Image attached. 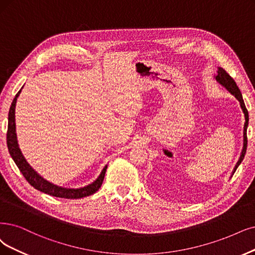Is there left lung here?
Returning a JSON list of instances; mask_svg holds the SVG:
<instances>
[{"label": "left lung", "instance_id": "obj_1", "mask_svg": "<svg viewBox=\"0 0 255 255\" xmlns=\"http://www.w3.org/2000/svg\"><path fill=\"white\" fill-rule=\"evenodd\" d=\"M215 80L218 81L222 85V86H224L226 89H227L231 94H233L235 98H237V100L240 102L241 108H242L244 115H245L243 150H242V153H241V156L239 158V161H238L237 165H235L233 171H232V174H233L235 172V170H237V169H238V167L240 166V164L243 162V159L245 157V154H246V150H247V127H248V122H249V115H248V110H247L246 106H245V103H244V100H243V97H242L241 90L239 89L237 83H235L234 80L230 77V75L225 71V69L219 67L218 73H216V75H215Z\"/></svg>", "mask_w": 255, "mask_h": 255}]
</instances>
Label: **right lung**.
I'll return each instance as SVG.
<instances>
[{
    "instance_id": "right-lung-1",
    "label": "right lung",
    "mask_w": 255,
    "mask_h": 255,
    "mask_svg": "<svg viewBox=\"0 0 255 255\" xmlns=\"http://www.w3.org/2000/svg\"><path fill=\"white\" fill-rule=\"evenodd\" d=\"M22 88L15 94V97L10 106V109H9L7 146H8L9 153H10L15 165L17 166L18 169H20V171L26 178V181L32 187H34L36 190H40L41 192L47 193L55 197H62V199H70V200L82 199V197L89 196L93 193H96L102 186L104 177H105L107 166L104 167L99 177L92 184L83 188H78V189H70V188H63L60 186H56L48 181H46L44 177H42L29 164L27 163L24 155L22 154V151L20 150V148H18L16 133H15V116H14L15 104H16L17 97L20 96V93L22 91Z\"/></svg>"
}]
</instances>
